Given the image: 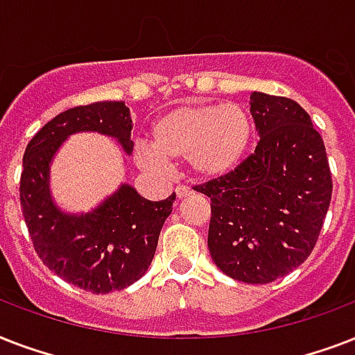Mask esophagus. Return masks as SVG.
Here are the masks:
<instances>
[{
	"label": "esophagus",
	"instance_id": "esophagus-1",
	"mask_svg": "<svg viewBox=\"0 0 355 355\" xmlns=\"http://www.w3.org/2000/svg\"><path fill=\"white\" fill-rule=\"evenodd\" d=\"M175 193H177V199H184V197H189V195L193 193V189L189 188V186H178L175 189Z\"/></svg>",
	"mask_w": 355,
	"mask_h": 355
}]
</instances>
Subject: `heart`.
Here are the masks:
<instances>
[{
    "label": "heart",
    "instance_id": "obj_1",
    "mask_svg": "<svg viewBox=\"0 0 355 355\" xmlns=\"http://www.w3.org/2000/svg\"><path fill=\"white\" fill-rule=\"evenodd\" d=\"M254 121L237 103L184 105L158 116L150 128V150H138L136 162L155 169L160 162L188 160L195 177L216 180L236 171L252 144Z\"/></svg>",
    "mask_w": 355,
    "mask_h": 355
}]
</instances>
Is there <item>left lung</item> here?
Returning a JSON list of instances; mask_svg holds the SVG:
<instances>
[{"instance_id": "8db88e82", "label": "left lung", "mask_w": 355, "mask_h": 355, "mask_svg": "<svg viewBox=\"0 0 355 355\" xmlns=\"http://www.w3.org/2000/svg\"><path fill=\"white\" fill-rule=\"evenodd\" d=\"M250 114L252 155L195 189L210 197L214 263L234 280L269 284L308 259L334 186L324 141L297 101L252 92Z\"/></svg>"}]
</instances>
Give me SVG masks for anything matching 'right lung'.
<instances>
[{
    "label": "right lung",
    "instance_id": "obj_1",
    "mask_svg": "<svg viewBox=\"0 0 355 355\" xmlns=\"http://www.w3.org/2000/svg\"><path fill=\"white\" fill-rule=\"evenodd\" d=\"M86 130L112 136L127 155L132 153V119L125 101L69 108L27 144L19 205L33 247L47 269L85 291L105 295L121 291L147 272L175 193L155 202L123 184L96 210L64 214L51 199L49 164L64 139Z\"/></svg>",
    "mask_w": 355,
    "mask_h": 355
}]
</instances>
